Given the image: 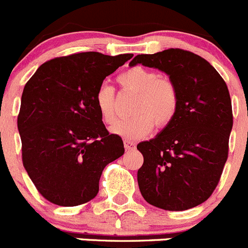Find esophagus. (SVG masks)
Masks as SVG:
<instances>
[{"label":"esophagus","instance_id":"34e87169","mask_svg":"<svg viewBox=\"0 0 248 248\" xmlns=\"http://www.w3.org/2000/svg\"><path fill=\"white\" fill-rule=\"evenodd\" d=\"M124 148H125V150H134L135 149V144L133 143V141H130V140H124Z\"/></svg>","mask_w":248,"mask_h":248}]
</instances>
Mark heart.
I'll return each mask as SVG.
<instances>
[{"instance_id":"heart-1","label":"heart","mask_w":248,"mask_h":248,"mask_svg":"<svg viewBox=\"0 0 248 248\" xmlns=\"http://www.w3.org/2000/svg\"><path fill=\"white\" fill-rule=\"evenodd\" d=\"M122 89L138 93L130 119L120 120L111 128L114 134L126 140L145 138L156 125L164 128L174 119L179 108V91L168 77H161L154 69L135 65L117 77ZM94 103L100 118L107 125L117 119L115 91L110 85L102 84L95 92Z\"/></svg>"}]
</instances>
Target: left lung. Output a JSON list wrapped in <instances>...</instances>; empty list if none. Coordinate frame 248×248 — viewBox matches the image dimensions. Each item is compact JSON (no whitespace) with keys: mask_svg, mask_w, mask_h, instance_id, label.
Segmentation results:
<instances>
[{"mask_svg":"<svg viewBox=\"0 0 248 248\" xmlns=\"http://www.w3.org/2000/svg\"><path fill=\"white\" fill-rule=\"evenodd\" d=\"M165 72L179 91L174 119L154 139L138 144V184L150 205L184 211L205 202L229 156L233 117L229 89L206 59L180 48L138 54L129 65Z\"/></svg>","mask_w":248,"mask_h":248,"instance_id":"obj_1","label":"left lung"}]
</instances>
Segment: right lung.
Returning a JSON list of instances; mask_svg holds the SVG:
<instances>
[{"mask_svg":"<svg viewBox=\"0 0 248 248\" xmlns=\"http://www.w3.org/2000/svg\"><path fill=\"white\" fill-rule=\"evenodd\" d=\"M133 57L82 52L47 61L26 83L17 126L22 163L36 189L59 206L88 202L104 168L124 154L109 134L94 95L105 77Z\"/></svg>","mask_w":248,"mask_h":248,"instance_id":"obj_1","label":"right lung"}]
</instances>
